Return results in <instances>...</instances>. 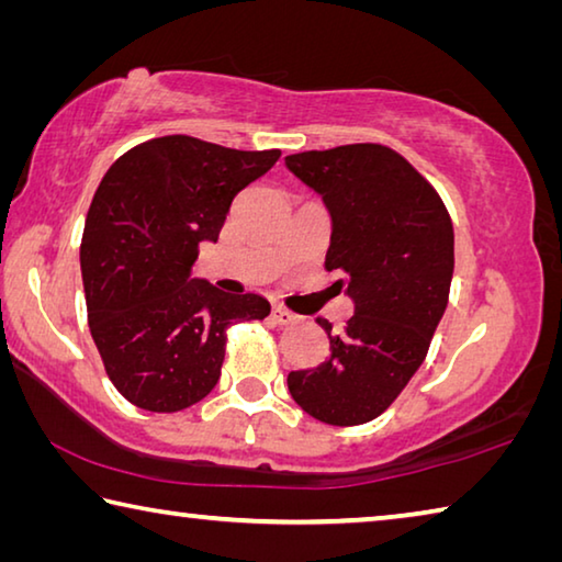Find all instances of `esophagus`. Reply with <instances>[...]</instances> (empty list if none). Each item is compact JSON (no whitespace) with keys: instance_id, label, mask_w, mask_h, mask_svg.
<instances>
[{"instance_id":"esophagus-1","label":"esophagus","mask_w":562,"mask_h":562,"mask_svg":"<svg viewBox=\"0 0 562 562\" xmlns=\"http://www.w3.org/2000/svg\"><path fill=\"white\" fill-rule=\"evenodd\" d=\"M272 319H274V324H294V322H297L300 319V316L297 314H292L290 310H284V307H274L272 310Z\"/></svg>"}]
</instances>
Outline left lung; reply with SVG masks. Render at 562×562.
I'll list each match as a JSON object with an SVG mask.
<instances>
[{"mask_svg": "<svg viewBox=\"0 0 562 562\" xmlns=\"http://www.w3.org/2000/svg\"><path fill=\"white\" fill-rule=\"evenodd\" d=\"M284 165L319 193L331 218L324 268L346 272L339 288L353 316L329 334V359L288 375L290 395L326 425L379 417L425 361L454 272V231L442 199L383 145L300 151Z\"/></svg>", "mask_w": 562, "mask_h": 562, "instance_id": "8db88e82", "label": "left lung"}]
</instances>
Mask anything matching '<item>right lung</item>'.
<instances>
[{
  "mask_svg": "<svg viewBox=\"0 0 562 562\" xmlns=\"http://www.w3.org/2000/svg\"><path fill=\"white\" fill-rule=\"evenodd\" d=\"M280 149L240 151L169 135L130 149L90 203L80 272L88 324L112 385L149 413H177L221 379L231 324L265 319L260 294L193 278L199 243L218 240L238 191Z\"/></svg>",
  "mask_w": 562,
  "mask_h": 562,
  "instance_id": "1",
  "label": "right lung"
}]
</instances>
